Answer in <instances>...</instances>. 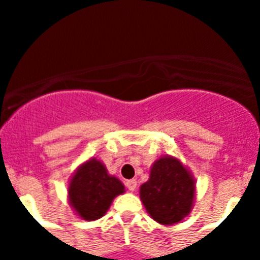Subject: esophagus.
<instances>
[{
  "mask_svg": "<svg viewBox=\"0 0 260 260\" xmlns=\"http://www.w3.org/2000/svg\"><path fill=\"white\" fill-rule=\"evenodd\" d=\"M126 187H127L128 191H134L135 189H137V181L135 180H128L126 181Z\"/></svg>",
  "mask_w": 260,
  "mask_h": 260,
  "instance_id": "esophagus-1",
  "label": "esophagus"
}]
</instances>
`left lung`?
Listing matches in <instances>:
<instances>
[{"label":"left lung","mask_w":260,"mask_h":260,"mask_svg":"<svg viewBox=\"0 0 260 260\" xmlns=\"http://www.w3.org/2000/svg\"><path fill=\"white\" fill-rule=\"evenodd\" d=\"M141 201L148 215L162 225L182 221L192 210L195 180L173 156H161L151 167L150 178L141 186Z\"/></svg>","instance_id":"obj_1"}]
</instances>
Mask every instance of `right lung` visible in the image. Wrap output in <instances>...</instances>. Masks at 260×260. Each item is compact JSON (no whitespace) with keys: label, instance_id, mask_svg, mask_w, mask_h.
<instances>
[{"label":"right lung","instance_id":"1","mask_svg":"<svg viewBox=\"0 0 260 260\" xmlns=\"http://www.w3.org/2000/svg\"><path fill=\"white\" fill-rule=\"evenodd\" d=\"M125 192V186L96 157L77 168L69 182L70 207L82 220L93 221L107 213L117 195Z\"/></svg>","mask_w":260,"mask_h":260}]
</instances>
